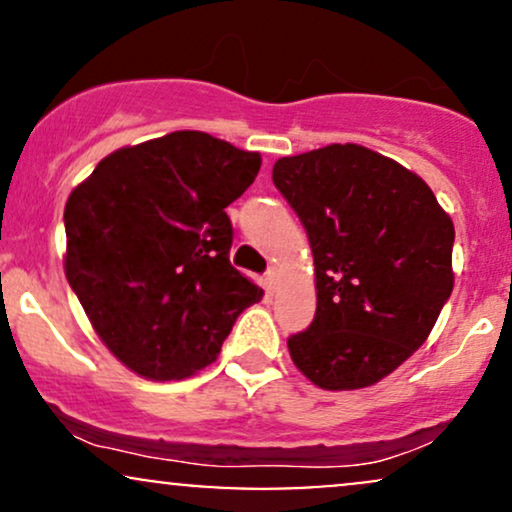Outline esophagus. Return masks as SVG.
Returning <instances> with one entry per match:
<instances>
[{
    "label": "esophagus",
    "mask_w": 512,
    "mask_h": 512,
    "mask_svg": "<svg viewBox=\"0 0 512 512\" xmlns=\"http://www.w3.org/2000/svg\"><path fill=\"white\" fill-rule=\"evenodd\" d=\"M279 281H281V269L279 267H272L267 272V284H269V291H276L279 289Z\"/></svg>",
    "instance_id": "obj_1"
}]
</instances>
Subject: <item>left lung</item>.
I'll return each instance as SVG.
<instances>
[{
	"instance_id": "8db88e82",
	"label": "left lung",
	"mask_w": 512,
	"mask_h": 512,
	"mask_svg": "<svg viewBox=\"0 0 512 512\" xmlns=\"http://www.w3.org/2000/svg\"><path fill=\"white\" fill-rule=\"evenodd\" d=\"M272 178L315 262V320L289 339L291 361L322 390L380 383L426 342L455 286L450 214L419 175L361 144L284 156Z\"/></svg>"
}]
</instances>
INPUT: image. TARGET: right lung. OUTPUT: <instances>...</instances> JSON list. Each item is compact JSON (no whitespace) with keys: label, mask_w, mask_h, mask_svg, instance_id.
<instances>
[{"label":"right lung","mask_w":512,"mask_h":512,"mask_svg":"<svg viewBox=\"0 0 512 512\" xmlns=\"http://www.w3.org/2000/svg\"><path fill=\"white\" fill-rule=\"evenodd\" d=\"M257 151L180 129L105 156L64 204V274L122 366L182 380L219 356L264 291L228 262L226 207L260 173Z\"/></svg>","instance_id":"right-lung-1"}]
</instances>
